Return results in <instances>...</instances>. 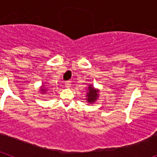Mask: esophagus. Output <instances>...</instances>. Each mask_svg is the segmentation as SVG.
I'll return each mask as SVG.
<instances>
[{"mask_svg": "<svg viewBox=\"0 0 157 157\" xmlns=\"http://www.w3.org/2000/svg\"><path fill=\"white\" fill-rule=\"evenodd\" d=\"M71 86V81H67L66 82H65V86H66L67 88H69Z\"/></svg>", "mask_w": 157, "mask_h": 157, "instance_id": "esophagus-1", "label": "esophagus"}]
</instances>
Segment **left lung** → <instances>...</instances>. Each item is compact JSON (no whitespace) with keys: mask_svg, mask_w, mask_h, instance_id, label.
<instances>
[{"mask_svg":"<svg viewBox=\"0 0 157 157\" xmlns=\"http://www.w3.org/2000/svg\"><path fill=\"white\" fill-rule=\"evenodd\" d=\"M98 98V90H96L93 86L89 87L88 92H87V101L90 103H93L96 101Z\"/></svg>","mask_w":157,"mask_h":157,"instance_id":"obj_1","label":"left lung"}]
</instances>
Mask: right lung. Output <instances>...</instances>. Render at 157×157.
I'll list each match as a JSON object with an SVG mask.
<instances>
[{
	"instance_id": "1",
	"label": "right lung",
	"mask_w": 157,
	"mask_h": 157,
	"mask_svg": "<svg viewBox=\"0 0 157 157\" xmlns=\"http://www.w3.org/2000/svg\"><path fill=\"white\" fill-rule=\"evenodd\" d=\"M44 91H45L44 89H41V92H44Z\"/></svg>"
}]
</instances>
